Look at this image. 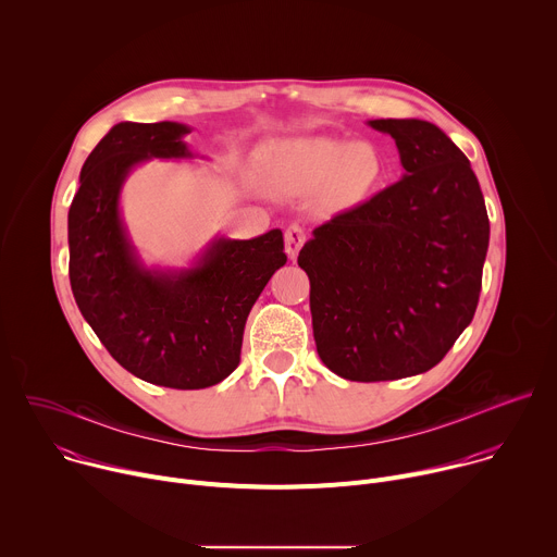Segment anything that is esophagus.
Wrapping results in <instances>:
<instances>
[{"instance_id": "34e87169", "label": "esophagus", "mask_w": 557, "mask_h": 557, "mask_svg": "<svg viewBox=\"0 0 557 557\" xmlns=\"http://www.w3.org/2000/svg\"><path fill=\"white\" fill-rule=\"evenodd\" d=\"M306 243V231L301 224H290L284 233V245H286V253L290 258H295L299 253V249L304 247Z\"/></svg>"}]
</instances>
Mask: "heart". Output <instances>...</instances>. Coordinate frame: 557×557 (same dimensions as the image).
<instances>
[{"label":"heart","instance_id":"b5f03b06","mask_svg":"<svg viewBox=\"0 0 557 557\" xmlns=\"http://www.w3.org/2000/svg\"><path fill=\"white\" fill-rule=\"evenodd\" d=\"M262 163L282 187L295 191L326 187L342 205L368 198L385 178V158L374 143H348L324 134L273 140L262 151Z\"/></svg>","mask_w":557,"mask_h":557}]
</instances>
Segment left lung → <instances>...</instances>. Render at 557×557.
<instances>
[{
	"label": "left lung",
	"instance_id": "obj_1",
	"mask_svg": "<svg viewBox=\"0 0 557 557\" xmlns=\"http://www.w3.org/2000/svg\"><path fill=\"white\" fill-rule=\"evenodd\" d=\"M404 178L317 226L297 264L310 280L317 352L350 381L434 368L479 306L490 218L467 156L434 123L376 119Z\"/></svg>",
	"mask_w": 557,
	"mask_h": 557
}]
</instances>
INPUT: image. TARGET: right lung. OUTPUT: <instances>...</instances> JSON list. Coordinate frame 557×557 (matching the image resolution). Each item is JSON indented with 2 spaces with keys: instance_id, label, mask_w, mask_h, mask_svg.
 I'll use <instances>...</instances> for the list:
<instances>
[{
  "instance_id": "right-lung-1",
  "label": "right lung",
  "mask_w": 557,
  "mask_h": 557,
  "mask_svg": "<svg viewBox=\"0 0 557 557\" xmlns=\"http://www.w3.org/2000/svg\"><path fill=\"white\" fill-rule=\"evenodd\" d=\"M174 121L119 123L92 149L67 211L70 286L108 352L134 376L200 389L240 363L247 317L286 264L284 235L213 237L189 269L143 264L121 215L129 172L151 161L194 158Z\"/></svg>"
}]
</instances>
